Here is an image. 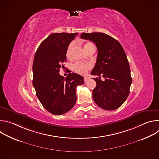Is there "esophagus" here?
Listing matches in <instances>:
<instances>
[{
  "label": "esophagus",
  "instance_id": "34e87169",
  "mask_svg": "<svg viewBox=\"0 0 159 159\" xmlns=\"http://www.w3.org/2000/svg\"><path fill=\"white\" fill-rule=\"evenodd\" d=\"M84 82H86L89 80V78H88L87 77H84Z\"/></svg>",
  "mask_w": 159,
  "mask_h": 159
}]
</instances>
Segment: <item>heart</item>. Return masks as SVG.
Returning a JSON list of instances; mask_svg holds the SVG:
<instances>
[{
  "label": "heart",
  "instance_id": "1",
  "mask_svg": "<svg viewBox=\"0 0 159 159\" xmlns=\"http://www.w3.org/2000/svg\"><path fill=\"white\" fill-rule=\"evenodd\" d=\"M74 47V44L73 43H70L69 47H68L66 51V57L67 58H70L71 57V53H72V50L73 49ZM92 47H95L93 43H92L91 42H87L84 44V48L85 50V51L86 52L87 50H88L89 48H92ZM90 66L89 65H86V64H83L81 63H75L74 64H73L72 65V70L75 72V73L79 74H84L87 70L88 69H89Z\"/></svg>",
  "mask_w": 159,
  "mask_h": 159
}]
</instances>
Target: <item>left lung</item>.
Instances as JSON below:
<instances>
[{
	"label": "left lung",
	"instance_id": "left-lung-1",
	"mask_svg": "<svg viewBox=\"0 0 159 159\" xmlns=\"http://www.w3.org/2000/svg\"><path fill=\"white\" fill-rule=\"evenodd\" d=\"M80 38L94 42L98 48L97 60L91 72L96 87L93 98L98 106L106 110L120 107L127 99L132 79L126 53L120 42L102 33H83Z\"/></svg>",
	"mask_w": 159,
	"mask_h": 159
}]
</instances>
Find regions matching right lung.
<instances>
[{
    "instance_id": "obj_1",
    "label": "right lung",
    "mask_w": 159,
    "mask_h": 159,
    "mask_svg": "<svg viewBox=\"0 0 159 159\" xmlns=\"http://www.w3.org/2000/svg\"><path fill=\"white\" fill-rule=\"evenodd\" d=\"M77 34H51L40 44L34 55L33 85L43 106L54 115H63L74 106L76 87L84 82L77 74L70 73L65 78L59 74L66 61V49Z\"/></svg>"
}]
</instances>
